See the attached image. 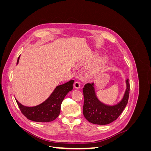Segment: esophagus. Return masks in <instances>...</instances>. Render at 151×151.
I'll use <instances>...</instances> for the list:
<instances>
[{"label":"esophagus","instance_id":"obj_1","mask_svg":"<svg viewBox=\"0 0 151 151\" xmlns=\"http://www.w3.org/2000/svg\"><path fill=\"white\" fill-rule=\"evenodd\" d=\"M74 87L76 89H79L81 88V84L79 82H75L74 84Z\"/></svg>","mask_w":151,"mask_h":151}]
</instances>
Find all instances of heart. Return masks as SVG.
<instances>
[{
	"instance_id": "b5f03b06",
	"label": "heart",
	"mask_w": 151,
	"mask_h": 151,
	"mask_svg": "<svg viewBox=\"0 0 151 151\" xmlns=\"http://www.w3.org/2000/svg\"><path fill=\"white\" fill-rule=\"evenodd\" d=\"M101 66H102L101 63H98V64H96V65L93 66V67H91L88 72L89 75L93 76L97 74L99 72L100 69H101Z\"/></svg>"
}]
</instances>
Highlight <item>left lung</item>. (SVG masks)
I'll use <instances>...</instances> for the list:
<instances>
[{"label":"left lung","instance_id":"obj_1","mask_svg":"<svg viewBox=\"0 0 151 151\" xmlns=\"http://www.w3.org/2000/svg\"><path fill=\"white\" fill-rule=\"evenodd\" d=\"M126 84L127 88L122 99L113 106L105 104L98 99L94 83L85 84L83 88V114L86 120L96 125H107L116 120L125 108L129 99L130 84L128 79Z\"/></svg>","mask_w":151,"mask_h":151}]
</instances>
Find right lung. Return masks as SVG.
I'll return each mask as SVG.
<instances>
[{
	"label": "right lung",
	"instance_id": "right-lung-1",
	"mask_svg": "<svg viewBox=\"0 0 151 151\" xmlns=\"http://www.w3.org/2000/svg\"><path fill=\"white\" fill-rule=\"evenodd\" d=\"M18 57L17 64L19 62ZM74 80L56 87L49 98L44 102L35 106L28 107L21 104L16 99L21 113L28 119L36 122H50L58 116L60 113L61 104L67 94L73 89Z\"/></svg>",
	"mask_w": 151,
	"mask_h": 151
}]
</instances>
